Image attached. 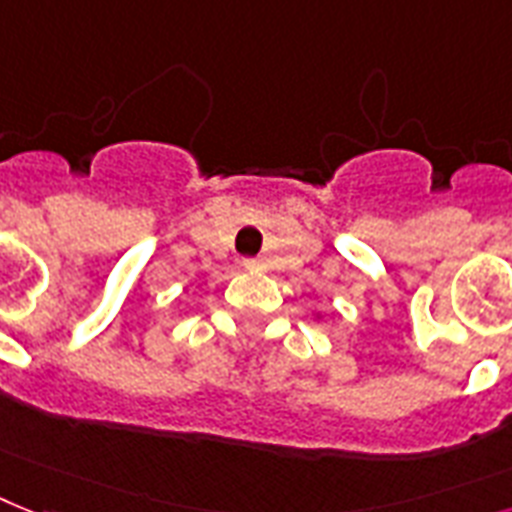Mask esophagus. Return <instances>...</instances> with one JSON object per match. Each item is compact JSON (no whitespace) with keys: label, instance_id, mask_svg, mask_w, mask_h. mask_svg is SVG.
I'll return each mask as SVG.
<instances>
[{"label":"esophagus","instance_id":"esophagus-1","mask_svg":"<svg viewBox=\"0 0 512 512\" xmlns=\"http://www.w3.org/2000/svg\"><path fill=\"white\" fill-rule=\"evenodd\" d=\"M243 267L248 269V272H259V269H261V261H259V259H245V261H243Z\"/></svg>","mask_w":512,"mask_h":512}]
</instances>
